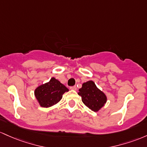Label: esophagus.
<instances>
[{
	"label": "esophagus",
	"mask_w": 147,
	"mask_h": 147,
	"mask_svg": "<svg viewBox=\"0 0 147 147\" xmlns=\"http://www.w3.org/2000/svg\"><path fill=\"white\" fill-rule=\"evenodd\" d=\"M70 90H77V87H76V86L70 87Z\"/></svg>",
	"instance_id": "1"
}]
</instances>
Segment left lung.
Wrapping results in <instances>:
<instances>
[{
	"instance_id": "8db88e82",
	"label": "left lung",
	"mask_w": 147,
	"mask_h": 147,
	"mask_svg": "<svg viewBox=\"0 0 147 147\" xmlns=\"http://www.w3.org/2000/svg\"><path fill=\"white\" fill-rule=\"evenodd\" d=\"M78 94L81 96L82 101L87 108L94 112H98L107 102V96L96 87L94 82L89 80L82 84Z\"/></svg>"
}]
</instances>
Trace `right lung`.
<instances>
[{"label":"right lung","mask_w":147,"mask_h":147,"mask_svg":"<svg viewBox=\"0 0 147 147\" xmlns=\"http://www.w3.org/2000/svg\"><path fill=\"white\" fill-rule=\"evenodd\" d=\"M68 91L69 89L53 77L49 82L38 86L34 94L41 107L49 108L57 104L62 99V95Z\"/></svg>","instance_id":"right-lung-1"}]
</instances>
